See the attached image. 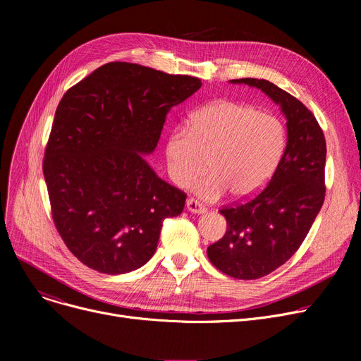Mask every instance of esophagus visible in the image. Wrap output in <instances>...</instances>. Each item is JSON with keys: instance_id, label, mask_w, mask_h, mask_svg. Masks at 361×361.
<instances>
[{"instance_id": "esophagus-1", "label": "esophagus", "mask_w": 361, "mask_h": 361, "mask_svg": "<svg viewBox=\"0 0 361 361\" xmlns=\"http://www.w3.org/2000/svg\"><path fill=\"white\" fill-rule=\"evenodd\" d=\"M187 211H190L193 214H204L206 207L196 199H187Z\"/></svg>"}]
</instances>
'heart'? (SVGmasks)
Wrapping results in <instances>:
<instances>
[{
  "mask_svg": "<svg viewBox=\"0 0 361 361\" xmlns=\"http://www.w3.org/2000/svg\"><path fill=\"white\" fill-rule=\"evenodd\" d=\"M287 147V128L271 112L231 101L211 102L197 109L190 127L169 133L165 147L168 173L187 185L209 164L211 173L195 184L204 200L226 190L234 199L255 196L267 185Z\"/></svg>",
  "mask_w": 361,
  "mask_h": 361,
  "instance_id": "1",
  "label": "heart"
}]
</instances>
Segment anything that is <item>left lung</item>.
<instances>
[{
	"label": "left lung",
	"mask_w": 361,
	"mask_h": 361,
	"mask_svg": "<svg viewBox=\"0 0 361 361\" xmlns=\"http://www.w3.org/2000/svg\"><path fill=\"white\" fill-rule=\"evenodd\" d=\"M230 82L260 89L287 118V147L271 181L252 200L219 211L226 233L207 247L225 275L257 279L286 263L309 234L325 200L326 142L313 114L288 92L263 79Z\"/></svg>",
	"instance_id": "left-lung-1"
}]
</instances>
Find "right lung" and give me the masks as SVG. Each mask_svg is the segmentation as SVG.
I'll return each mask as SVG.
<instances>
[{
    "label": "right lung",
    "instance_id": "1",
    "mask_svg": "<svg viewBox=\"0 0 361 361\" xmlns=\"http://www.w3.org/2000/svg\"><path fill=\"white\" fill-rule=\"evenodd\" d=\"M202 86L192 75L108 63L70 87L55 111L44 159L52 219L68 250L90 269L118 275L155 255L162 222L185 193L145 157L169 109Z\"/></svg>",
    "mask_w": 361,
    "mask_h": 361
}]
</instances>
